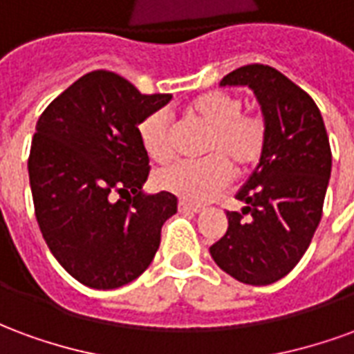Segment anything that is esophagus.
I'll return each mask as SVG.
<instances>
[{"label":"esophagus","instance_id":"34e87169","mask_svg":"<svg viewBox=\"0 0 354 354\" xmlns=\"http://www.w3.org/2000/svg\"><path fill=\"white\" fill-rule=\"evenodd\" d=\"M178 210H180V212H192V214H197V212L203 210V207H201V205L187 203V201H180V203H178Z\"/></svg>","mask_w":354,"mask_h":354}]
</instances>
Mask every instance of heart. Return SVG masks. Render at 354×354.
Returning <instances> with one entry per match:
<instances>
[{"mask_svg": "<svg viewBox=\"0 0 354 354\" xmlns=\"http://www.w3.org/2000/svg\"><path fill=\"white\" fill-rule=\"evenodd\" d=\"M187 113L208 129L201 147L205 159L165 167L155 174V184L182 199L208 201L227 187L233 172L246 174L263 159L267 123L258 113L243 111V100L223 91L195 98L187 106ZM138 138L151 161L167 162L174 155L172 124L161 109L140 121Z\"/></svg>", "mask_w": 354, "mask_h": 354, "instance_id": "b5f03b06", "label": "heart"}]
</instances>
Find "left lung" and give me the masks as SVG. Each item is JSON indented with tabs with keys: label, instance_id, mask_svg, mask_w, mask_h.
I'll return each instance as SVG.
<instances>
[{
	"label": "left lung",
	"instance_id": "1",
	"mask_svg": "<svg viewBox=\"0 0 354 354\" xmlns=\"http://www.w3.org/2000/svg\"><path fill=\"white\" fill-rule=\"evenodd\" d=\"M220 85L252 88L267 149L235 195L246 207L227 212V231L210 256L233 279L266 286L288 274L311 245L332 172L330 142L315 100L271 66L237 68Z\"/></svg>",
	"mask_w": 354,
	"mask_h": 354
}]
</instances>
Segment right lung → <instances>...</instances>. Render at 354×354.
I'll return each mask as SVG.
<instances>
[{
	"mask_svg": "<svg viewBox=\"0 0 354 354\" xmlns=\"http://www.w3.org/2000/svg\"><path fill=\"white\" fill-rule=\"evenodd\" d=\"M96 70L50 102L35 124L28 174L35 218L58 263L88 288L111 290L146 271L162 223L176 214L169 192L146 195L149 157L138 124L170 102Z\"/></svg>",
	"mask_w": 354,
	"mask_h": 354,
	"instance_id": "obj_1",
	"label": "right lung"
}]
</instances>
